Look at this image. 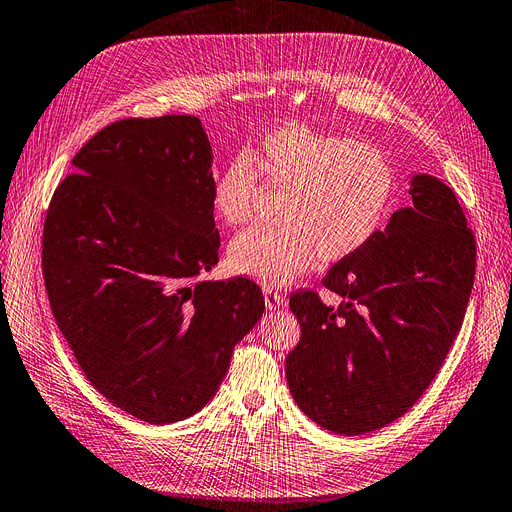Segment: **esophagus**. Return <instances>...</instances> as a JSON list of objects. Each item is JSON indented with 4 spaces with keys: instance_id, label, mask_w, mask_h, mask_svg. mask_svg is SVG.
Segmentation results:
<instances>
[{
    "instance_id": "esophagus-1",
    "label": "esophagus",
    "mask_w": 512,
    "mask_h": 512,
    "mask_svg": "<svg viewBox=\"0 0 512 512\" xmlns=\"http://www.w3.org/2000/svg\"><path fill=\"white\" fill-rule=\"evenodd\" d=\"M262 294H264V302H267V309H271V311L281 309V306L285 304V298L275 288H264Z\"/></svg>"
}]
</instances>
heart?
Instances as JSON below:
<instances>
[{
    "mask_svg": "<svg viewBox=\"0 0 512 512\" xmlns=\"http://www.w3.org/2000/svg\"><path fill=\"white\" fill-rule=\"evenodd\" d=\"M260 178L283 189L281 220L239 233L229 248L235 273L285 285L315 260L336 262L370 243L393 212L397 176L386 155L353 138L283 124L235 153L212 180V206L227 224L254 212Z\"/></svg>",
    "mask_w": 512,
    "mask_h": 512,
    "instance_id": "1",
    "label": "heart"
}]
</instances>
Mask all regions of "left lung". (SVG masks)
<instances>
[{"mask_svg": "<svg viewBox=\"0 0 512 512\" xmlns=\"http://www.w3.org/2000/svg\"><path fill=\"white\" fill-rule=\"evenodd\" d=\"M357 254L327 271L338 309L306 290L290 296L300 342L285 378L300 410L338 435L401 418L433 382L462 327L477 245L454 191L431 174Z\"/></svg>", "mask_w": 512, "mask_h": 512, "instance_id": "obj_1", "label": "left lung"}]
</instances>
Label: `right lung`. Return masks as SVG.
<instances>
[{"label":"right lung","mask_w":512,"mask_h":512,"mask_svg":"<svg viewBox=\"0 0 512 512\" xmlns=\"http://www.w3.org/2000/svg\"><path fill=\"white\" fill-rule=\"evenodd\" d=\"M212 157L193 115L115 121L77 151L44 224L46 290L81 372L151 424L197 414L264 313L254 281L203 277L220 248Z\"/></svg>","instance_id":"obj_1"}]
</instances>
